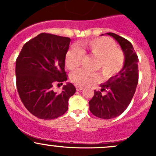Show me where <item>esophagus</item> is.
<instances>
[{
  "mask_svg": "<svg viewBox=\"0 0 156 156\" xmlns=\"http://www.w3.org/2000/svg\"><path fill=\"white\" fill-rule=\"evenodd\" d=\"M75 88H76V90H82L83 88H84V87H83L82 86L76 85V86H75Z\"/></svg>",
  "mask_w": 156,
  "mask_h": 156,
  "instance_id": "esophagus-1",
  "label": "esophagus"
}]
</instances>
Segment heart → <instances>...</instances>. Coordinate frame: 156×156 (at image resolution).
<instances>
[{"mask_svg":"<svg viewBox=\"0 0 156 156\" xmlns=\"http://www.w3.org/2000/svg\"><path fill=\"white\" fill-rule=\"evenodd\" d=\"M84 54L96 58L94 69H99L105 78H108L119 72L125 64V55L116 48L114 41L108 37H98L80 42L79 49L72 48L66 53L65 63L70 70L80 66ZM72 82L76 85L84 86L97 82L100 79L98 73L79 69L70 75Z\"/></svg>","mask_w":156,"mask_h":156,"instance_id":"b5f03b06","label":"heart"}]
</instances>
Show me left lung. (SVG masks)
Returning <instances> with one entry per match:
<instances>
[{"label":"left lung","instance_id":"left-lung-1","mask_svg":"<svg viewBox=\"0 0 156 156\" xmlns=\"http://www.w3.org/2000/svg\"><path fill=\"white\" fill-rule=\"evenodd\" d=\"M106 34L119 42L125 60L120 72L101 84V90H94V97L89 101L91 113L103 119H114L125 111L134 95L139 78L138 56L131 43L115 33Z\"/></svg>","mask_w":156,"mask_h":156}]
</instances>
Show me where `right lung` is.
I'll use <instances>...</instances> for the list:
<instances>
[{
	"label": "right lung",
	"instance_id": "right-lung-1",
	"mask_svg": "<svg viewBox=\"0 0 156 156\" xmlns=\"http://www.w3.org/2000/svg\"><path fill=\"white\" fill-rule=\"evenodd\" d=\"M70 41L69 37L41 33L25 44L16 61L20 100L38 119L51 120L62 115L76 90L71 83L63 86L60 94L53 90V84H62L67 80L65 56Z\"/></svg>",
	"mask_w": 156,
	"mask_h": 156
}]
</instances>
